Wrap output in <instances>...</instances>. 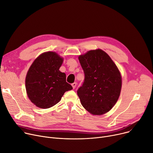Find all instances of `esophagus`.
Segmentation results:
<instances>
[{
    "label": "esophagus",
    "instance_id": "obj_1",
    "mask_svg": "<svg viewBox=\"0 0 153 153\" xmlns=\"http://www.w3.org/2000/svg\"><path fill=\"white\" fill-rule=\"evenodd\" d=\"M71 85H72V87H73V88H75L76 87L77 84H76V82H74V83H73L72 84H71Z\"/></svg>",
    "mask_w": 153,
    "mask_h": 153
}]
</instances>
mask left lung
<instances>
[{
	"label": "left lung",
	"mask_w": 153,
	"mask_h": 153,
	"mask_svg": "<svg viewBox=\"0 0 153 153\" xmlns=\"http://www.w3.org/2000/svg\"><path fill=\"white\" fill-rule=\"evenodd\" d=\"M79 59L84 73V82L77 91L80 103L91 114H105L120 95L119 71L109 56L100 49L88 51Z\"/></svg>",
	"instance_id": "8db88e82"
}]
</instances>
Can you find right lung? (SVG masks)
<instances>
[{"instance_id":"1","label":"right lung","mask_w":153,"mask_h":153,"mask_svg":"<svg viewBox=\"0 0 153 153\" xmlns=\"http://www.w3.org/2000/svg\"><path fill=\"white\" fill-rule=\"evenodd\" d=\"M63 58L48 52L37 58L29 69L26 77L27 96L36 106L47 109L55 105L66 91L73 89L66 80V74L59 69Z\"/></svg>"}]
</instances>
